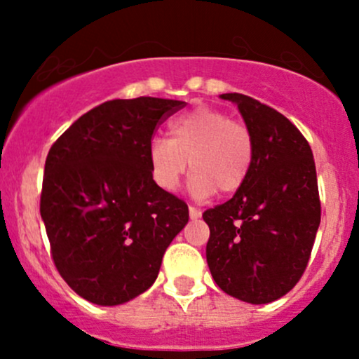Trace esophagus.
Masks as SVG:
<instances>
[{
  "mask_svg": "<svg viewBox=\"0 0 359 359\" xmlns=\"http://www.w3.org/2000/svg\"><path fill=\"white\" fill-rule=\"evenodd\" d=\"M189 217H191V219H193V220L200 219V217H201V210L194 208V206H189Z\"/></svg>",
  "mask_w": 359,
  "mask_h": 359,
  "instance_id": "1",
  "label": "esophagus"
}]
</instances>
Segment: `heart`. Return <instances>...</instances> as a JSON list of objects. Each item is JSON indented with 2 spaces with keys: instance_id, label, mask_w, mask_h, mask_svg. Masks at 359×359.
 <instances>
[{
  "instance_id": "b5f03b06",
  "label": "heart",
  "mask_w": 359,
  "mask_h": 359,
  "mask_svg": "<svg viewBox=\"0 0 359 359\" xmlns=\"http://www.w3.org/2000/svg\"><path fill=\"white\" fill-rule=\"evenodd\" d=\"M170 139H153L147 151L151 177L165 193H173L191 168L194 198L236 193L247 182L253 163V137L247 125L227 112L196 107L168 126Z\"/></svg>"
}]
</instances>
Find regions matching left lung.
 Wrapping results in <instances>:
<instances>
[{"instance_id": "8db88e82", "label": "left lung", "mask_w": 359, "mask_h": 359, "mask_svg": "<svg viewBox=\"0 0 359 359\" xmlns=\"http://www.w3.org/2000/svg\"><path fill=\"white\" fill-rule=\"evenodd\" d=\"M220 99L236 104L255 151L247 182L229 201L203 213L210 227L206 262L227 295L269 304L300 280L320 227L313 151L273 107L241 93Z\"/></svg>"}]
</instances>
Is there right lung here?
Returning a JSON list of instances; mask_svg holds the SVG:
<instances>
[{
    "instance_id": "add662e5",
    "label": "right lung",
    "mask_w": 359,
    "mask_h": 359,
    "mask_svg": "<svg viewBox=\"0 0 359 359\" xmlns=\"http://www.w3.org/2000/svg\"><path fill=\"white\" fill-rule=\"evenodd\" d=\"M186 106L139 97L93 107L57 139L39 212L64 281L97 306H119L156 281L163 255L189 220L182 200L151 177L156 126Z\"/></svg>"
}]
</instances>
